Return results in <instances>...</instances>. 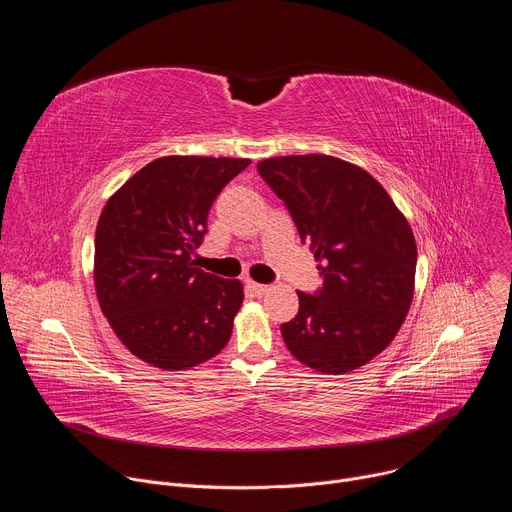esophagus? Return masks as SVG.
<instances>
[{
  "instance_id": "esophagus-1",
  "label": "esophagus",
  "mask_w": 512,
  "mask_h": 512,
  "mask_svg": "<svg viewBox=\"0 0 512 512\" xmlns=\"http://www.w3.org/2000/svg\"><path fill=\"white\" fill-rule=\"evenodd\" d=\"M247 287L253 296L257 298H263L267 291H269V285H261V283H255V281H247Z\"/></svg>"
}]
</instances>
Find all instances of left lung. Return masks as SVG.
<instances>
[{"label":"left lung","mask_w":512,"mask_h":512,"mask_svg":"<svg viewBox=\"0 0 512 512\" xmlns=\"http://www.w3.org/2000/svg\"><path fill=\"white\" fill-rule=\"evenodd\" d=\"M257 172L324 279L314 296L298 291V316L281 324L285 346L318 373H350L391 344L409 312L417 247L407 218L369 172L340 158H269Z\"/></svg>","instance_id":"8db88e82"}]
</instances>
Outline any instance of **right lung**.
<instances>
[{
  "instance_id": "right-lung-1",
  "label": "right lung",
  "mask_w": 512,
  "mask_h": 512,
  "mask_svg": "<svg viewBox=\"0 0 512 512\" xmlns=\"http://www.w3.org/2000/svg\"><path fill=\"white\" fill-rule=\"evenodd\" d=\"M251 160L166 156L105 204L95 233L99 306L131 354L186 371L221 352L243 283L194 267L212 202Z\"/></svg>"
}]
</instances>
